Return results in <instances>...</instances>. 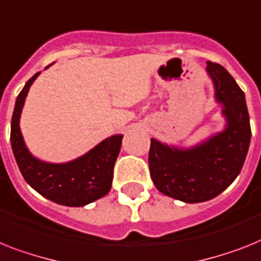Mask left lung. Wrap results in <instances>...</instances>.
I'll use <instances>...</instances> for the list:
<instances>
[{
    "label": "left lung",
    "instance_id": "8db88e82",
    "mask_svg": "<svg viewBox=\"0 0 261 261\" xmlns=\"http://www.w3.org/2000/svg\"><path fill=\"white\" fill-rule=\"evenodd\" d=\"M207 74L222 105L225 128L192 147L181 148L151 139L148 166L155 187L170 198L200 203L216 198L242 171L251 142L246 97L231 74L207 62Z\"/></svg>",
    "mask_w": 261,
    "mask_h": 261
}]
</instances>
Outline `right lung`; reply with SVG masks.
Listing matches in <instances>:
<instances>
[{
	"label": "right lung",
	"mask_w": 261,
	"mask_h": 261,
	"mask_svg": "<svg viewBox=\"0 0 261 261\" xmlns=\"http://www.w3.org/2000/svg\"><path fill=\"white\" fill-rule=\"evenodd\" d=\"M38 75L39 73L34 74L26 82L15 100L10 128L13 154L26 183L38 194L57 204L83 207L111 190L114 164L119 155L123 135H111L89 152L66 163H49L33 156L23 141L19 118L30 86Z\"/></svg>",
	"instance_id": "add662e5"
}]
</instances>
